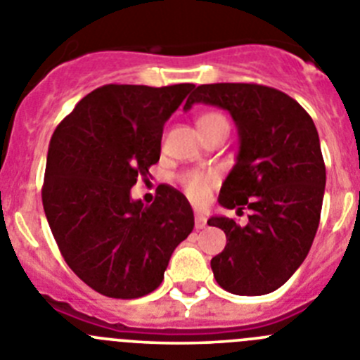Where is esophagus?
Segmentation results:
<instances>
[{
	"instance_id": "esophagus-1",
	"label": "esophagus",
	"mask_w": 360,
	"mask_h": 360,
	"mask_svg": "<svg viewBox=\"0 0 360 360\" xmlns=\"http://www.w3.org/2000/svg\"><path fill=\"white\" fill-rule=\"evenodd\" d=\"M205 225H207V216L203 214L202 211H195V227L205 229Z\"/></svg>"
}]
</instances>
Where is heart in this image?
I'll list each match as a JSON object with an SVG mask.
<instances>
[{"mask_svg":"<svg viewBox=\"0 0 360 360\" xmlns=\"http://www.w3.org/2000/svg\"><path fill=\"white\" fill-rule=\"evenodd\" d=\"M221 120H225V117H221L219 113H203V115L198 117L200 131H203V129L212 126V124L221 122ZM218 180L219 174L212 169L187 171V173H184L182 176H180V182H182L186 195L196 203H202L209 198V193H211L212 187L218 184Z\"/></svg>","mask_w":360,"mask_h":360,"instance_id":"1","label":"heart"}]
</instances>
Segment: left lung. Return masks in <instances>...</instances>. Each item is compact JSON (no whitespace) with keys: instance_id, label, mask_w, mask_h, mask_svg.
I'll use <instances>...</instances> for the list:
<instances>
[{"instance_id":"left-lung-1","label":"left lung","mask_w":360,"mask_h":360,"mask_svg":"<svg viewBox=\"0 0 360 360\" xmlns=\"http://www.w3.org/2000/svg\"><path fill=\"white\" fill-rule=\"evenodd\" d=\"M196 103L224 108L236 122L240 151L218 202L250 209L243 227L209 218L227 236L211 259L214 278L231 294H270L304 262L319 227L326 169L316 124L297 101L263 84H202L184 110Z\"/></svg>"}]
</instances>
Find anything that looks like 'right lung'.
<instances>
[{
	"label": "right lung",
	"instance_id": "1",
	"mask_svg": "<svg viewBox=\"0 0 360 360\" xmlns=\"http://www.w3.org/2000/svg\"><path fill=\"white\" fill-rule=\"evenodd\" d=\"M195 84H106L56 128L43 207L70 269L98 294L135 299L160 287L169 257L195 227L186 196L158 186L151 205L131 200L160 158L165 120Z\"/></svg>",
	"mask_w": 360,
	"mask_h": 360
}]
</instances>
